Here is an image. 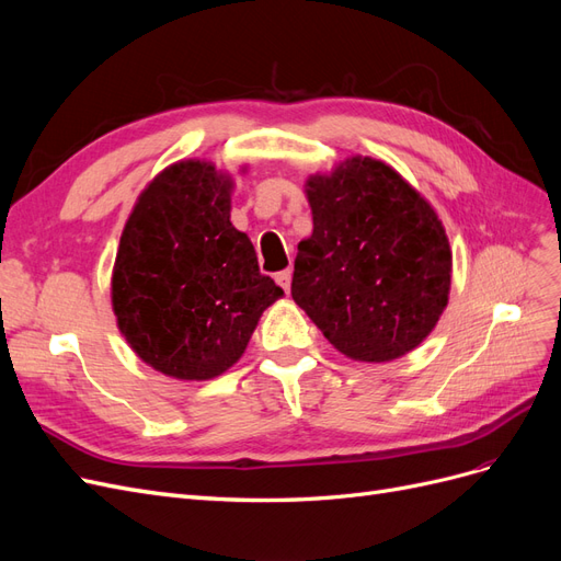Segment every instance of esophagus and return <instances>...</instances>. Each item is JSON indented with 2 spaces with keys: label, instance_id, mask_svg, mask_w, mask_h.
I'll list each match as a JSON object with an SVG mask.
<instances>
[{
  "label": "esophagus",
  "instance_id": "obj_1",
  "mask_svg": "<svg viewBox=\"0 0 561 561\" xmlns=\"http://www.w3.org/2000/svg\"><path fill=\"white\" fill-rule=\"evenodd\" d=\"M276 283L283 287L285 293H290V283H293V271L285 268V271H278L276 274Z\"/></svg>",
  "mask_w": 561,
  "mask_h": 561
}]
</instances>
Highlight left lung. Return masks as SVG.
<instances>
[{"mask_svg":"<svg viewBox=\"0 0 561 561\" xmlns=\"http://www.w3.org/2000/svg\"><path fill=\"white\" fill-rule=\"evenodd\" d=\"M313 233L297 245L293 299L358 363L423 344L447 309L451 248L435 208L393 165L348 157L309 175Z\"/></svg>","mask_w":561,"mask_h":561,"instance_id":"1","label":"left lung"}]
</instances>
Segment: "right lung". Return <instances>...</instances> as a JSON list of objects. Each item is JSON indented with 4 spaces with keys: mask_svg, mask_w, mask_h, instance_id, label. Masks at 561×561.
Returning a JSON list of instances; mask_svg holds the SVG:
<instances>
[{
    "mask_svg": "<svg viewBox=\"0 0 561 561\" xmlns=\"http://www.w3.org/2000/svg\"><path fill=\"white\" fill-rule=\"evenodd\" d=\"M231 194L233 175L213 161H175L149 180L122 231L110 293L116 328L165 377L225 375L283 297L231 225Z\"/></svg>",
    "mask_w": 561,
    "mask_h": 561,
    "instance_id": "right-lung-1",
    "label": "right lung"
}]
</instances>
